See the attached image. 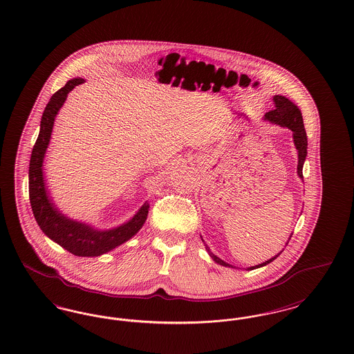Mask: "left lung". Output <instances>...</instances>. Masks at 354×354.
I'll use <instances>...</instances> for the list:
<instances>
[{"label": "left lung", "mask_w": 354, "mask_h": 354, "mask_svg": "<svg viewBox=\"0 0 354 354\" xmlns=\"http://www.w3.org/2000/svg\"><path fill=\"white\" fill-rule=\"evenodd\" d=\"M273 102H274V109L270 110L268 113H266L264 119H266V120H270L272 123L280 124L281 127H288L289 130L293 131V142H295V146H296L297 152H299L297 174H299V176L303 179V166L304 162H305V158H306L308 139H306V131H305V127H304L301 111L299 110V107H297L293 102L289 101L288 98L283 97V95H274V97H273ZM205 248H207V251L209 253V256L214 259L215 263H218L220 266H224V267H232V266L227 264L225 261H223L216 254H214V253L211 252L207 245H205ZM277 256H279V254H276L274 257H272L268 261H266V263H263V264H259V266H256V267L248 268V270L264 267V266L270 264V261H273ZM232 268H234V267H232Z\"/></svg>", "instance_id": "1"}]
</instances>
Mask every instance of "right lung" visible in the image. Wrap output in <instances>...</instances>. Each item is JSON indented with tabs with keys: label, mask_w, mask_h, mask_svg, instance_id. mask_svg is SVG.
<instances>
[{
	"label": "right lung",
	"mask_w": 354,
	"mask_h": 354,
	"mask_svg": "<svg viewBox=\"0 0 354 354\" xmlns=\"http://www.w3.org/2000/svg\"><path fill=\"white\" fill-rule=\"evenodd\" d=\"M82 78L68 81L62 88L53 94L41 119L39 134L35 140L30 165H29V199L34 218L39 228L53 241L59 244L75 256H100L109 252L131 239L142 228L149 214V203H145L134 218L117 228L98 231L84 223L68 219L62 215L51 203L45 187L42 163L46 149L50 142L51 131L55 115L66 101L68 94L78 84H84Z\"/></svg>",
	"instance_id": "right-lung-1"
}]
</instances>
